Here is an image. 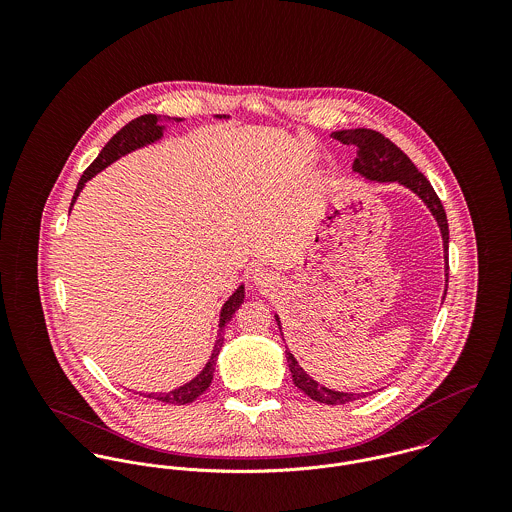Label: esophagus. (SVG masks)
Returning <instances> with one entry per match:
<instances>
[{
    "mask_svg": "<svg viewBox=\"0 0 512 512\" xmlns=\"http://www.w3.org/2000/svg\"><path fill=\"white\" fill-rule=\"evenodd\" d=\"M252 282L258 288H274L278 284V276L268 268H256L252 272Z\"/></svg>",
    "mask_w": 512,
    "mask_h": 512,
    "instance_id": "obj_1",
    "label": "esophagus"
}]
</instances>
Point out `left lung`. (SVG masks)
I'll return each mask as SVG.
<instances>
[{
	"mask_svg": "<svg viewBox=\"0 0 512 512\" xmlns=\"http://www.w3.org/2000/svg\"><path fill=\"white\" fill-rule=\"evenodd\" d=\"M331 138H335V140H339L347 146L357 147V157H355V163H353V171L357 175H361L366 181H374V183H398V185L410 189L428 207V211L438 222L441 240H443L445 292H447L449 228H447V217H445L443 205H441L434 187L430 185V181L416 169V165L410 161V157L400 147L394 146L388 138H384L382 134H378L374 130H366V128L341 130V132H333ZM274 317H276V323H278L280 333H282V321H280L278 313H274ZM286 359H288L290 372H292L293 384L299 390H303L315 402L329 404V406H339V404H347V402L361 400V398L368 396L366 392H361V394L341 392V390H333V388H327V386L319 384L317 380H313L299 366L288 347H286Z\"/></svg>",
	"mask_w": 512,
	"mask_h": 512,
	"instance_id": "8db88e82",
	"label": "left lung"
}]
</instances>
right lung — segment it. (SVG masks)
Instances as JSON below:
<instances>
[{
  "instance_id": "1",
  "label": "right lung",
  "mask_w": 512,
  "mask_h": 512,
  "mask_svg": "<svg viewBox=\"0 0 512 512\" xmlns=\"http://www.w3.org/2000/svg\"><path fill=\"white\" fill-rule=\"evenodd\" d=\"M219 120H228L230 116L226 114H217ZM185 122V118H169V116H155V114H144L136 120H132L130 124H126L106 146L102 147V151L98 153V157L90 163V167L82 173L78 185H76V191L73 195V203H71V211H73L74 203L78 199V195L82 193L84 185L94 177L98 175L100 171H104L106 167H110L114 161H118L120 157L132 153V151H138L142 147L153 146L157 142L163 140L165 132L169 126L173 124H181ZM244 301V282L232 292V295L222 303L220 307L219 315V331H217V341H215V347H213V353L207 361V365L203 366V370L191 378L189 382H185L183 386H177L169 392H142V396L147 398H153V400H159V402H167V404H177V406H183V404H189L193 402L195 398H199L213 382V374H215V366H217V359H219L220 349H222V343H224V325L232 319L234 311L242 305Z\"/></svg>"
}]
</instances>
